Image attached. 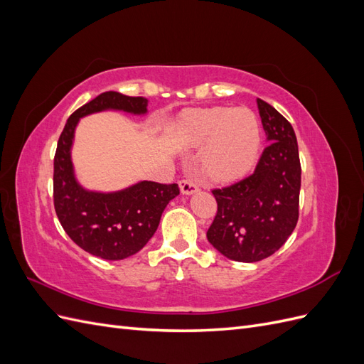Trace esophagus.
<instances>
[{"mask_svg": "<svg viewBox=\"0 0 364 364\" xmlns=\"http://www.w3.org/2000/svg\"><path fill=\"white\" fill-rule=\"evenodd\" d=\"M179 186H181V191L183 194H193V193H197L199 191V185H197L194 181L191 179H182L179 182Z\"/></svg>", "mask_w": 364, "mask_h": 364, "instance_id": "obj_1", "label": "esophagus"}]
</instances>
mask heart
Instances as JSON below:
<instances>
[{"instance_id": "1", "label": "heart", "mask_w": 364, "mask_h": 364, "mask_svg": "<svg viewBox=\"0 0 364 364\" xmlns=\"http://www.w3.org/2000/svg\"><path fill=\"white\" fill-rule=\"evenodd\" d=\"M182 135L191 146L208 141L203 171L214 181H230L246 173L257 158L261 130L247 107L197 109L182 119Z\"/></svg>"}]
</instances>
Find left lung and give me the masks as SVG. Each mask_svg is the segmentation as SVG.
Returning <instances> with one entry per match:
<instances>
[{"instance_id":"left-lung-1","label":"left lung","mask_w":364,"mask_h":364,"mask_svg":"<svg viewBox=\"0 0 364 364\" xmlns=\"http://www.w3.org/2000/svg\"><path fill=\"white\" fill-rule=\"evenodd\" d=\"M258 109L270 144L247 178L213 190L217 214L206 232L220 253L240 262L270 257L299 218L301 161L294 130L261 98Z\"/></svg>"}]
</instances>
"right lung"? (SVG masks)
<instances>
[{
    "label": "right lung",
    "instance_id": "add662e5",
    "mask_svg": "<svg viewBox=\"0 0 364 364\" xmlns=\"http://www.w3.org/2000/svg\"><path fill=\"white\" fill-rule=\"evenodd\" d=\"M105 109L132 114L147 112V100L115 91L97 95L68 118L54 155L53 200L65 232L91 255L109 261L124 259L139 252L156 232L165 206L181 193L178 183L139 182L127 190L103 194L77 183L71 162L74 129L79 119Z\"/></svg>",
    "mask_w": 364,
    "mask_h": 364
}]
</instances>
